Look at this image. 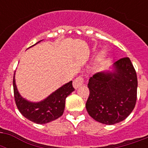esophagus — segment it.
<instances>
[{
    "instance_id": "34e87169",
    "label": "esophagus",
    "mask_w": 148,
    "mask_h": 148,
    "mask_svg": "<svg viewBox=\"0 0 148 148\" xmlns=\"http://www.w3.org/2000/svg\"><path fill=\"white\" fill-rule=\"evenodd\" d=\"M84 84V78L82 77H77L74 81H73V86L75 89H77L81 86H82Z\"/></svg>"
}]
</instances>
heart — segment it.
Wrapping results in <instances>:
<instances>
[{
	"label": "heart",
	"instance_id": "heart-1",
	"mask_svg": "<svg viewBox=\"0 0 148 148\" xmlns=\"http://www.w3.org/2000/svg\"><path fill=\"white\" fill-rule=\"evenodd\" d=\"M103 56H104V53H101V58H103Z\"/></svg>",
	"mask_w": 148,
	"mask_h": 148
}]
</instances>
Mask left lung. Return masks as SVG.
Instances as JSON below:
<instances>
[{
	"instance_id": "1",
	"label": "left lung",
	"mask_w": 148,
	"mask_h": 148,
	"mask_svg": "<svg viewBox=\"0 0 148 148\" xmlns=\"http://www.w3.org/2000/svg\"><path fill=\"white\" fill-rule=\"evenodd\" d=\"M110 69L90 77V95L85 105L93 119L108 125L130 115L135 107L138 88L137 74L129 58L118 60Z\"/></svg>"
}]
</instances>
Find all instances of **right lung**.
<instances>
[{
  "mask_svg": "<svg viewBox=\"0 0 148 148\" xmlns=\"http://www.w3.org/2000/svg\"><path fill=\"white\" fill-rule=\"evenodd\" d=\"M40 41L41 40L35 45ZM13 86L15 103L20 112L27 119L39 124H47L62 116L64 110L66 97L74 90L72 81H71L51 93L42 101L32 102L27 101L20 95L15 82V76H14Z\"/></svg>",
  "mask_w": 148,
  "mask_h": 148,
  "instance_id": "1",
  "label": "right lung"
}]
</instances>
